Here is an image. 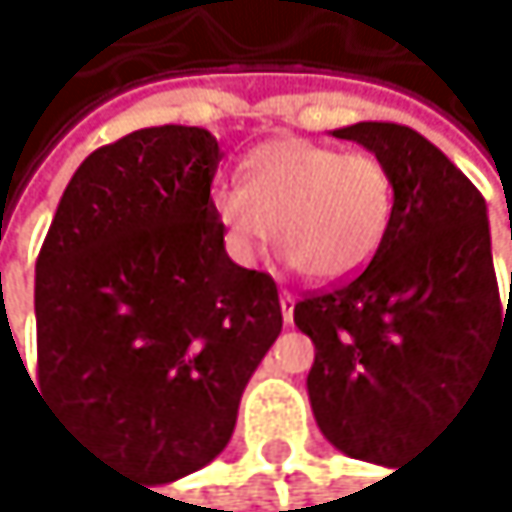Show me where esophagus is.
<instances>
[{"label": "esophagus", "instance_id": "esophagus-1", "mask_svg": "<svg viewBox=\"0 0 512 512\" xmlns=\"http://www.w3.org/2000/svg\"><path fill=\"white\" fill-rule=\"evenodd\" d=\"M282 318H285V324L294 321V294H288V291H282Z\"/></svg>", "mask_w": 512, "mask_h": 512}]
</instances>
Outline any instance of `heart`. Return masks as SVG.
Returning a JSON list of instances; mask_svg holds the SVG:
<instances>
[{
	"label": "heart",
	"mask_w": 512,
	"mask_h": 512,
	"mask_svg": "<svg viewBox=\"0 0 512 512\" xmlns=\"http://www.w3.org/2000/svg\"><path fill=\"white\" fill-rule=\"evenodd\" d=\"M391 178L370 154L309 139H276L245 160L242 181L212 206L230 254L254 264L273 239L306 279L340 282L379 251L391 224Z\"/></svg>",
	"instance_id": "heart-1"
}]
</instances>
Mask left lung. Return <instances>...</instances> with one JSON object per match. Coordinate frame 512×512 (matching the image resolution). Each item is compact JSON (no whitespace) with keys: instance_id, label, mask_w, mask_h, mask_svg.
I'll return each mask as SVG.
<instances>
[{"instance_id":"1","label":"left lung","mask_w":512,"mask_h":512,"mask_svg":"<svg viewBox=\"0 0 512 512\" xmlns=\"http://www.w3.org/2000/svg\"><path fill=\"white\" fill-rule=\"evenodd\" d=\"M331 136L385 166L394 203L367 270L294 306L315 346L306 391L321 434L343 455L391 467L510 346V306L498 297L486 200L440 148L379 121Z\"/></svg>"}]
</instances>
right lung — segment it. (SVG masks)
Returning <instances> with one entry per match:
<instances>
[{
    "label": "right lung",
    "instance_id": "right-lung-1",
    "mask_svg": "<svg viewBox=\"0 0 512 512\" xmlns=\"http://www.w3.org/2000/svg\"><path fill=\"white\" fill-rule=\"evenodd\" d=\"M203 127H145L69 178L35 264L39 388L93 449L151 483L206 467L282 334L267 273L230 261Z\"/></svg>",
    "mask_w": 512,
    "mask_h": 512
}]
</instances>
